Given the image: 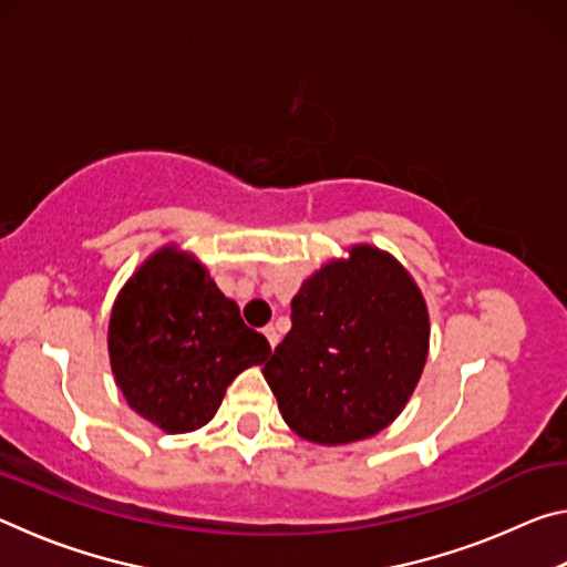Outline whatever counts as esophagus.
Masks as SVG:
<instances>
[{"instance_id":"34e87169","label":"esophagus","mask_w":567,"mask_h":567,"mask_svg":"<svg viewBox=\"0 0 567 567\" xmlns=\"http://www.w3.org/2000/svg\"><path fill=\"white\" fill-rule=\"evenodd\" d=\"M262 332H265V338H267V340H270V344H272V348H277V342H280V332H277V328H275V324H267V328H265Z\"/></svg>"}]
</instances>
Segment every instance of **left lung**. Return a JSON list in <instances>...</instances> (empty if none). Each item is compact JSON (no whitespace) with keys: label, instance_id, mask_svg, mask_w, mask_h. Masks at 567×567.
Listing matches in <instances>:
<instances>
[{"label":"left lung","instance_id":"left-lung-1","mask_svg":"<svg viewBox=\"0 0 567 567\" xmlns=\"http://www.w3.org/2000/svg\"><path fill=\"white\" fill-rule=\"evenodd\" d=\"M292 297V330L262 375L302 440L348 445L405 410L430 350L417 282L385 249L352 245Z\"/></svg>","mask_w":567,"mask_h":567}]
</instances>
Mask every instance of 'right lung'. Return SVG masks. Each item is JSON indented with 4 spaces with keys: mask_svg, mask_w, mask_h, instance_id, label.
Wrapping results in <instances>:
<instances>
[{
    "mask_svg": "<svg viewBox=\"0 0 567 567\" xmlns=\"http://www.w3.org/2000/svg\"><path fill=\"white\" fill-rule=\"evenodd\" d=\"M107 350L127 405L169 435L215 417L239 372L270 354L207 267L165 245L122 285L112 305Z\"/></svg>",
    "mask_w": 567,
    "mask_h": 567,
    "instance_id": "right-lung-1",
    "label": "right lung"
}]
</instances>
